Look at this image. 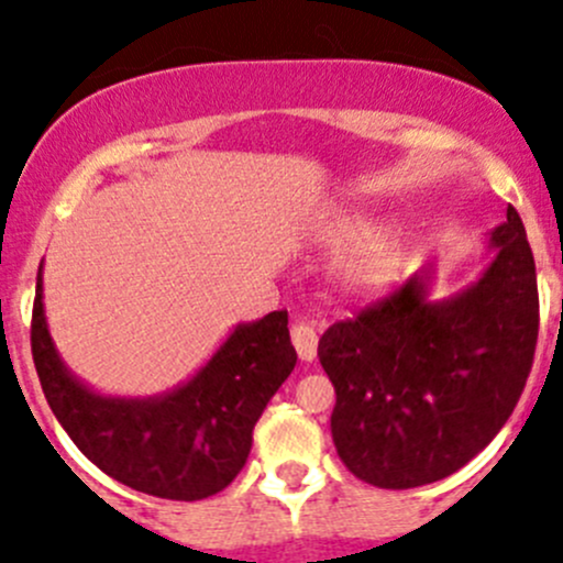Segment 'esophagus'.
Masks as SVG:
<instances>
[{"label": "esophagus", "instance_id": "34e87169", "mask_svg": "<svg viewBox=\"0 0 563 563\" xmlns=\"http://www.w3.org/2000/svg\"><path fill=\"white\" fill-rule=\"evenodd\" d=\"M289 335H292V346H295V352H298L300 361L303 363L314 361L317 344H320V335H317V330L311 328V324L298 322V324H292Z\"/></svg>", "mask_w": 563, "mask_h": 563}]
</instances>
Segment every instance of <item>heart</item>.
<instances>
[{
    "label": "heart",
    "mask_w": 563,
    "mask_h": 563,
    "mask_svg": "<svg viewBox=\"0 0 563 563\" xmlns=\"http://www.w3.org/2000/svg\"><path fill=\"white\" fill-rule=\"evenodd\" d=\"M317 239L328 246L351 243L335 257L333 276L341 289L355 298H371V295L382 292L401 265L398 239L390 230H371L368 213H339L317 228Z\"/></svg>",
    "instance_id": "b5f03b06"
}]
</instances>
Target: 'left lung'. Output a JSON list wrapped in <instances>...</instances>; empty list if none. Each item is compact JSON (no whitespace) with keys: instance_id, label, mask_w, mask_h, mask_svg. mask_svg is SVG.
<instances>
[{"instance_id":"8db88e82","label":"left lung","mask_w":563,"mask_h":563,"mask_svg":"<svg viewBox=\"0 0 563 563\" xmlns=\"http://www.w3.org/2000/svg\"><path fill=\"white\" fill-rule=\"evenodd\" d=\"M490 263L437 298L426 265L355 320L330 324L320 363L335 387V453L363 483L417 488L483 453L512 415L540 330L537 271L518 211L485 233Z\"/></svg>"}]
</instances>
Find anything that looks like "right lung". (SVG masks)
I'll use <instances>...</instances> for the list:
<instances>
[{
    "label": "right lung",
    "instance_id": "obj_1",
    "mask_svg": "<svg viewBox=\"0 0 563 563\" xmlns=\"http://www.w3.org/2000/svg\"><path fill=\"white\" fill-rule=\"evenodd\" d=\"M32 355L56 420L108 477L141 494L197 501L228 488L252 450L260 420L292 374L287 311L239 322L189 379L156 396H108L62 361L43 303V265L32 311Z\"/></svg>",
    "mask_w": 563,
    "mask_h": 563
}]
</instances>
